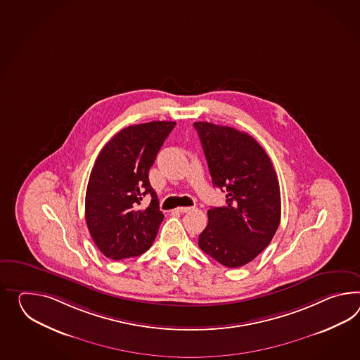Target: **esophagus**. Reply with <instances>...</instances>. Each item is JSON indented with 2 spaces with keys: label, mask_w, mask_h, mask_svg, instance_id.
<instances>
[{
  "label": "esophagus",
  "mask_w": 360,
  "mask_h": 360,
  "mask_svg": "<svg viewBox=\"0 0 360 360\" xmlns=\"http://www.w3.org/2000/svg\"><path fill=\"white\" fill-rule=\"evenodd\" d=\"M193 210L191 207H181V208H176V212H179V213H187V212H190Z\"/></svg>",
  "instance_id": "esophagus-1"
}]
</instances>
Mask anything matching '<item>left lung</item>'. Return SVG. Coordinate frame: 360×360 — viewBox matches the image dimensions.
<instances>
[{
	"label": "left lung",
	"mask_w": 360,
	"mask_h": 360,
	"mask_svg": "<svg viewBox=\"0 0 360 360\" xmlns=\"http://www.w3.org/2000/svg\"><path fill=\"white\" fill-rule=\"evenodd\" d=\"M212 182L226 205L208 211L199 247L216 262L238 268L271 243L281 221L280 184L263 147L245 132L210 122L193 123Z\"/></svg>",
	"instance_id": "obj_1"
}]
</instances>
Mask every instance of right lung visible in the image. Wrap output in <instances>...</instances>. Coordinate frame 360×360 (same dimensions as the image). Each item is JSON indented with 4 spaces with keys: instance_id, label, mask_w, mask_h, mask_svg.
<instances>
[{
    "instance_id": "add662e5",
    "label": "right lung",
    "mask_w": 360,
    "mask_h": 360,
    "mask_svg": "<svg viewBox=\"0 0 360 360\" xmlns=\"http://www.w3.org/2000/svg\"><path fill=\"white\" fill-rule=\"evenodd\" d=\"M176 122L153 121L123 129L106 143L92 167L86 222L97 248L113 260L146 252L164 219L148 172ZM151 195L148 207L141 200Z\"/></svg>"
}]
</instances>
